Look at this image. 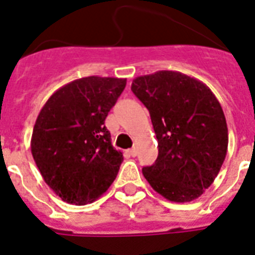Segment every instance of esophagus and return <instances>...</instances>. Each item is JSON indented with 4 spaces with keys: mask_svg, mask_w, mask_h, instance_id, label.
<instances>
[{
    "mask_svg": "<svg viewBox=\"0 0 255 255\" xmlns=\"http://www.w3.org/2000/svg\"><path fill=\"white\" fill-rule=\"evenodd\" d=\"M137 148H135V147H133V148H130V150H129V154H130V155H131V156H135V155H137Z\"/></svg>",
    "mask_w": 255,
    "mask_h": 255,
    "instance_id": "34e87169",
    "label": "esophagus"
}]
</instances>
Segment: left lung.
Here are the masks:
<instances>
[{"mask_svg":"<svg viewBox=\"0 0 255 255\" xmlns=\"http://www.w3.org/2000/svg\"><path fill=\"white\" fill-rule=\"evenodd\" d=\"M131 91L148 109L159 154L142 174L175 203L192 201L213 183L228 151L223 108L211 89L176 71L138 76Z\"/></svg>","mask_w":255,"mask_h":255,"instance_id":"obj_1","label":"left lung"}]
</instances>
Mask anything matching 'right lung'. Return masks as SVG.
<instances>
[{
    "label": "right lung",
    "instance_id": "right-lung-1",
    "mask_svg": "<svg viewBox=\"0 0 255 255\" xmlns=\"http://www.w3.org/2000/svg\"><path fill=\"white\" fill-rule=\"evenodd\" d=\"M125 85L118 77H81L59 88L38 115L32 158L68 204H89L115 182L124 156L112 144L105 118Z\"/></svg>",
    "mask_w": 255,
    "mask_h": 255
}]
</instances>
